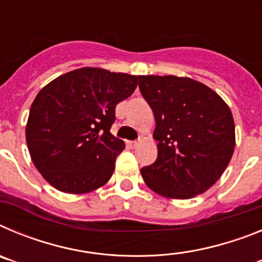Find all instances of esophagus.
I'll return each instance as SVG.
<instances>
[{
  "mask_svg": "<svg viewBox=\"0 0 262 262\" xmlns=\"http://www.w3.org/2000/svg\"><path fill=\"white\" fill-rule=\"evenodd\" d=\"M127 144H128V147H131V148H135L136 145L139 144V142H136V140H135V142H128V143H127Z\"/></svg>",
  "mask_w": 262,
  "mask_h": 262,
  "instance_id": "obj_1",
  "label": "esophagus"
}]
</instances>
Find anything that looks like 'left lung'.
Masks as SVG:
<instances>
[{
	"label": "left lung",
	"mask_w": 262,
	"mask_h": 262,
	"mask_svg": "<svg viewBox=\"0 0 262 262\" xmlns=\"http://www.w3.org/2000/svg\"><path fill=\"white\" fill-rule=\"evenodd\" d=\"M139 89L154 111L157 159L142 168L157 194L187 200L221 178L235 149L232 113L198 81L177 76H139Z\"/></svg>",
	"instance_id": "8db88e82"
}]
</instances>
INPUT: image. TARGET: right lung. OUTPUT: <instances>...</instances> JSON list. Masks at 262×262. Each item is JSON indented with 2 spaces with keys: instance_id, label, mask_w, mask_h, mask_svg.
Returning a JSON list of instances; mask_svg holds the SVG:
<instances>
[{
  "instance_id": "add662e5",
  "label": "right lung",
  "mask_w": 262,
  "mask_h": 262,
  "mask_svg": "<svg viewBox=\"0 0 262 262\" xmlns=\"http://www.w3.org/2000/svg\"><path fill=\"white\" fill-rule=\"evenodd\" d=\"M138 77L80 68L51 81L35 97L26 126L32 163L57 190L89 193L113 176L124 142L111 135L115 106Z\"/></svg>"
}]
</instances>
